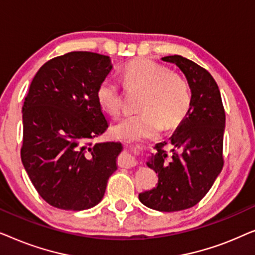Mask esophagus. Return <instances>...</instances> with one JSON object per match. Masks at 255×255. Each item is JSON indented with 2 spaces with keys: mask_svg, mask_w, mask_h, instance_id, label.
I'll list each match as a JSON object with an SVG mask.
<instances>
[{
  "mask_svg": "<svg viewBox=\"0 0 255 255\" xmlns=\"http://www.w3.org/2000/svg\"><path fill=\"white\" fill-rule=\"evenodd\" d=\"M120 165L124 167V168H131V167L137 165V161H135L133 155H131L130 153H125V154L121 156Z\"/></svg>",
  "mask_w": 255,
  "mask_h": 255,
  "instance_id": "1",
  "label": "esophagus"
}]
</instances>
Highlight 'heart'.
Segmentation results:
<instances>
[{
  "mask_svg": "<svg viewBox=\"0 0 255 255\" xmlns=\"http://www.w3.org/2000/svg\"><path fill=\"white\" fill-rule=\"evenodd\" d=\"M124 88L142 90L138 102L141 113L130 115L118 122L113 131L125 140L149 138L165 128L179 125L189 113L191 92L182 74L151 59L128 62L122 71ZM100 107L116 117L122 111V89L114 78H106L96 90Z\"/></svg>",
  "mask_w": 255,
  "mask_h": 255,
  "instance_id": "heart-1",
  "label": "heart"
}]
</instances>
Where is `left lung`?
Here are the masks:
<instances>
[{
	"mask_svg": "<svg viewBox=\"0 0 255 255\" xmlns=\"http://www.w3.org/2000/svg\"><path fill=\"white\" fill-rule=\"evenodd\" d=\"M186 75L191 106L169 141L159 142L147 166L158 174V184L139 194L153 210L172 212L196 205L214 184L224 165L225 110L219 88L207 69L181 55L163 57Z\"/></svg>",
	"mask_w": 255,
	"mask_h": 255,
	"instance_id": "1",
	"label": "left lung"
}]
</instances>
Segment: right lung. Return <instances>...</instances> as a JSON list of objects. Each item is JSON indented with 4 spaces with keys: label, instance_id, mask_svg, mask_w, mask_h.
<instances>
[{
    "label": "right lung",
    "instance_id": "add662e5",
    "mask_svg": "<svg viewBox=\"0 0 255 255\" xmlns=\"http://www.w3.org/2000/svg\"><path fill=\"white\" fill-rule=\"evenodd\" d=\"M111 69L108 55L74 51L45 62L32 79L23 106L20 158L52 207H95L117 169L121 142H93L109 127L96 90Z\"/></svg>",
    "mask_w": 255,
    "mask_h": 255
}]
</instances>
